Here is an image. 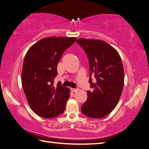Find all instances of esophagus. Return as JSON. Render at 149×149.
Returning <instances> with one entry per match:
<instances>
[{"label": "esophagus", "instance_id": "1", "mask_svg": "<svg viewBox=\"0 0 149 149\" xmlns=\"http://www.w3.org/2000/svg\"><path fill=\"white\" fill-rule=\"evenodd\" d=\"M70 90H71V91L73 92V93H75V92H77V91H78L77 89H76V88H71V89H70Z\"/></svg>", "mask_w": 149, "mask_h": 149}]
</instances>
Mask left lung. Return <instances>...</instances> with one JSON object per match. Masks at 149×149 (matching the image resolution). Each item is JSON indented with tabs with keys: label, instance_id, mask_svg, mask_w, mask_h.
Masks as SVG:
<instances>
[{
	"label": "left lung",
	"instance_id": "left-lung-1",
	"mask_svg": "<svg viewBox=\"0 0 149 149\" xmlns=\"http://www.w3.org/2000/svg\"><path fill=\"white\" fill-rule=\"evenodd\" d=\"M76 42L85 51L88 59L93 91H87L88 98L81 106L86 117L101 118L115 109L123 92L124 68L119 54L105 42L79 38ZM92 77L95 78L93 82Z\"/></svg>",
	"mask_w": 149,
	"mask_h": 149
}]
</instances>
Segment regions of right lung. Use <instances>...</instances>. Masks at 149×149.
Segmentation results:
<instances>
[{
    "instance_id": "add662e5",
    "label": "right lung",
    "mask_w": 149,
    "mask_h": 149,
    "mask_svg": "<svg viewBox=\"0 0 149 149\" xmlns=\"http://www.w3.org/2000/svg\"><path fill=\"white\" fill-rule=\"evenodd\" d=\"M76 38L49 37L30 47L23 61L21 80L26 98L32 110L40 117L53 118L65 110L70 90L58 82L57 65L63 53Z\"/></svg>"
}]
</instances>
